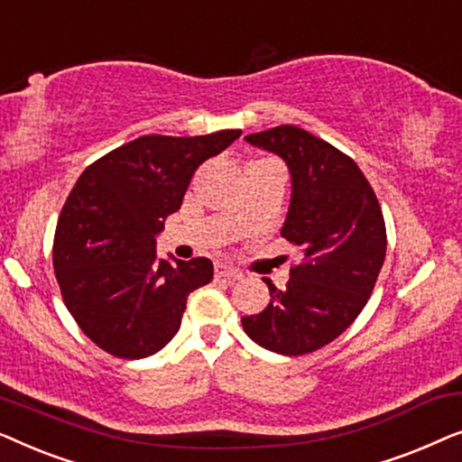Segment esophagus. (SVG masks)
<instances>
[{
    "mask_svg": "<svg viewBox=\"0 0 462 462\" xmlns=\"http://www.w3.org/2000/svg\"><path fill=\"white\" fill-rule=\"evenodd\" d=\"M214 273H217V277H226V280H242V273H239L237 269H233L229 264L223 263H218L217 267H214Z\"/></svg>",
    "mask_w": 462,
    "mask_h": 462,
    "instance_id": "esophagus-1",
    "label": "esophagus"
}]
</instances>
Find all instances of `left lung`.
Masks as SVG:
<instances>
[{
    "label": "left lung",
    "instance_id": "8db88e82",
    "mask_svg": "<svg viewBox=\"0 0 462 462\" xmlns=\"http://www.w3.org/2000/svg\"><path fill=\"white\" fill-rule=\"evenodd\" d=\"M273 151L292 174L282 237L300 252L286 288L271 280V302L242 318L248 337L282 356H305L338 338L368 302L387 252L381 204L349 155L296 125L245 136Z\"/></svg>",
    "mask_w": 462,
    "mask_h": 462
}]
</instances>
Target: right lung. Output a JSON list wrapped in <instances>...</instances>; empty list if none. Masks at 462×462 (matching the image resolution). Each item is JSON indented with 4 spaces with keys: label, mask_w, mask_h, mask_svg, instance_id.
Listing matches in <instances>:
<instances>
[{
    "label": "right lung",
    "mask_w": 462,
    "mask_h": 462,
    "mask_svg": "<svg viewBox=\"0 0 462 462\" xmlns=\"http://www.w3.org/2000/svg\"><path fill=\"white\" fill-rule=\"evenodd\" d=\"M239 134L141 136L75 182L56 225L54 275L81 332L109 356L141 359L166 346L189 294L212 282L204 256L157 263L155 236L180 208L195 170Z\"/></svg>",
    "instance_id": "obj_1"
}]
</instances>
